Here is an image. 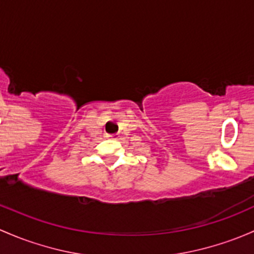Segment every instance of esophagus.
Listing matches in <instances>:
<instances>
[{"label": "esophagus", "instance_id": "34e87169", "mask_svg": "<svg viewBox=\"0 0 254 254\" xmlns=\"http://www.w3.org/2000/svg\"><path fill=\"white\" fill-rule=\"evenodd\" d=\"M106 137H111V138H114V140H118V134H107Z\"/></svg>", "mask_w": 254, "mask_h": 254}]
</instances>
